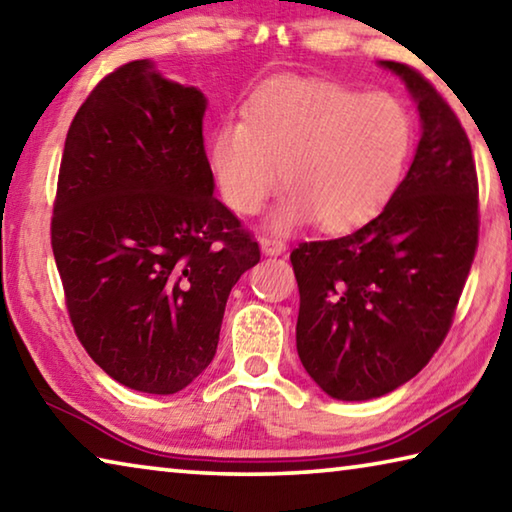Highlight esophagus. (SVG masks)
I'll use <instances>...</instances> for the list:
<instances>
[{"mask_svg": "<svg viewBox=\"0 0 512 512\" xmlns=\"http://www.w3.org/2000/svg\"><path fill=\"white\" fill-rule=\"evenodd\" d=\"M259 248H262V253L268 257H277V255H284L287 253V244L280 239H273V237H262L259 239Z\"/></svg>", "mask_w": 512, "mask_h": 512, "instance_id": "esophagus-1", "label": "esophagus"}]
</instances>
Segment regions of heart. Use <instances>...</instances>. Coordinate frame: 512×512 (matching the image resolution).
Returning <instances> with one entry per match:
<instances>
[{
	"label": "heart",
	"mask_w": 512,
	"mask_h": 512,
	"mask_svg": "<svg viewBox=\"0 0 512 512\" xmlns=\"http://www.w3.org/2000/svg\"><path fill=\"white\" fill-rule=\"evenodd\" d=\"M411 144V115L391 94L280 76L253 92L244 121L216 128L210 169L232 210L257 214L282 167L289 189L268 228L289 232L318 219L327 232H348L391 201Z\"/></svg>",
	"instance_id": "b5f03b06"
}]
</instances>
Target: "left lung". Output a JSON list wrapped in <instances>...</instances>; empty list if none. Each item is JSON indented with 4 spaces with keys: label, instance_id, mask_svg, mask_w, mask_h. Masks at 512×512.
Listing matches in <instances>:
<instances>
[{
    "label": "left lung",
    "instance_id": "8db88e82",
    "mask_svg": "<svg viewBox=\"0 0 512 512\" xmlns=\"http://www.w3.org/2000/svg\"><path fill=\"white\" fill-rule=\"evenodd\" d=\"M377 65L400 76L418 106L411 167L375 219L291 253L298 357L320 391L343 402L391 393L427 366L479 239V183L461 121L415 69Z\"/></svg>",
    "mask_w": 512,
    "mask_h": 512
}]
</instances>
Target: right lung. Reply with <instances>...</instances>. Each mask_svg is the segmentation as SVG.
<instances>
[{"label": "right lung", "mask_w": 512, "mask_h": 512, "mask_svg": "<svg viewBox=\"0 0 512 512\" xmlns=\"http://www.w3.org/2000/svg\"><path fill=\"white\" fill-rule=\"evenodd\" d=\"M205 94L153 60L108 74L67 131L51 248L76 336L119 384L173 395L210 366L257 241L214 198Z\"/></svg>", "instance_id": "add662e5"}]
</instances>
